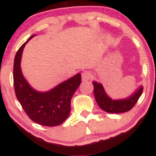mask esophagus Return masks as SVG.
I'll return each mask as SVG.
<instances>
[{"instance_id":"1","label":"esophagus","mask_w":156,"mask_h":156,"mask_svg":"<svg viewBox=\"0 0 156 156\" xmlns=\"http://www.w3.org/2000/svg\"><path fill=\"white\" fill-rule=\"evenodd\" d=\"M91 78H92V74H91V73L88 72V71H85V72L82 73V81H87V80H90Z\"/></svg>"}]
</instances>
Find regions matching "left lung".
<instances>
[{"mask_svg": "<svg viewBox=\"0 0 156 156\" xmlns=\"http://www.w3.org/2000/svg\"><path fill=\"white\" fill-rule=\"evenodd\" d=\"M94 94L100 108L110 114H118L130 111L136 103L143 91L142 86H139L130 95L122 99H112L105 92L103 84L93 80Z\"/></svg>", "mask_w": 156, "mask_h": 156, "instance_id": "1", "label": "left lung"}]
</instances>
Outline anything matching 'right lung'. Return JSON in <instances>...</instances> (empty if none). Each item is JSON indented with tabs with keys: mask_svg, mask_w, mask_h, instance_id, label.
<instances>
[{
	"mask_svg": "<svg viewBox=\"0 0 156 156\" xmlns=\"http://www.w3.org/2000/svg\"><path fill=\"white\" fill-rule=\"evenodd\" d=\"M35 36L30 37L15 55L13 76L16 97L31 120L44 126H57L69 117L71 98L80 86L81 76L78 73L45 92L34 89L23 75L20 62L25 46Z\"/></svg>",
	"mask_w": 156,
	"mask_h": 156,
	"instance_id": "add662e5",
	"label": "right lung"
}]
</instances>
